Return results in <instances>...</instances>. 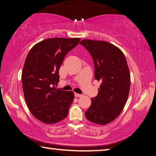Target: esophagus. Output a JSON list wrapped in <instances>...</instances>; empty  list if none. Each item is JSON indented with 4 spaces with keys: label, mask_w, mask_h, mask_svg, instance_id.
Here are the masks:
<instances>
[{
    "label": "esophagus",
    "mask_w": 156,
    "mask_h": 156,
    "mask_svg": "<svg viewBox=\"0 0 156 156\" xmlns=\"http://www.w3.org/2000/svg\"><path fill=\"white\" fill-rule=\"evenodd\" d=\"M74 95L75 97H81L82 95L81 94H79V93H74Z\"/></svg>",
    "instance_id": "obj_1"
}]
</instances>
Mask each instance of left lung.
<instances>
[{
	"instance_id": "1",
	"label": "left lung",
	"mask_w": 156,
	"mask_h": 156,
	"mask_svg": "<svg viewBox=\"0 0 156 156\" xmlns=\"http://www.w3.org/2000/svg\"><path fill=\"white\" fill-rule=\"evenodd\" d=\"M80 44L91 55L95 79L101 82L85 116L90 122L106 125L121 114L128 98L130 73L126 58L122 51L109 42L83 39Z\"/></svg>"
}]
</instances>
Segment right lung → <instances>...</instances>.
Here are the masks:
<instances>
[{"mask_svg":"<svg viewBox=\"0 0 156 156\" xmlns=\"http://www.w3.org/2000/svg\"><path fill=\"white\" fill-rule=\"evenodd\" d=\"M80 41V38L47 39L28 53L22 69V88L30 112L41 122L55 123L68 115L74 94L55 86L65 56Z\"/></svg>","mask_w":156,"mask_h":156,"instance_id":"right-lung-1","label":"right lung"}]
</instances>
